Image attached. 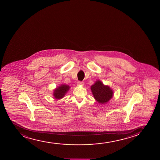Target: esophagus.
I'll return each mask as SVG.
<instances>
[{"instance_id": "obj_1", "label": "esophagus", "mask_w": 160, "mask_h": 160, "mask_svg": "<svg viewBox=\"0 0 160 160\" xmlns=\"http://www.w3.org/2000/svg\"><path fill=\"white\" fill-rule=\"evenodd\" d=\"M77 84L79 85H83L84 82H81V81H78L77 82Z\"/></svg>"}]
</instances>
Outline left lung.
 Wrapping results in <instances>:
<instances>
[{
    "instance_id": "1",
    "label": "left lung",
    "mask_w": 160,
    "mask_h": 160,
    "mask_svg": "<svg viewBox=\"0 0 160 160\" xmlns=\"http://www.w3.org/2000/svg\"><path fill=\"white\" fill-rule=\"evenodd\" d=\"M95 99L99 103L103 104L112 98V90L108 86H105L100 81L96 82L91 88Z\"/></svg>"
}]
</instances>
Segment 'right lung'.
Wrapping results in <instances>:
<instances>
[{"instance_id": "1", "label": "right lung", "mask_w": 160, "mask_h": 160, "mask_svg": "<svg viewBox=\"0 0 160 160\" xmlns=\"http://www.w3.org/2000/svg\"><path fill=\"white\" fill-rule=\"evenodd\" d=\"M69 88H70V87H69L68 85H61L60 87H59V88H58L54 90L53 96L57 99H61L64 97L65 94L66 93Z\"/></svg>"}]
</instances>
